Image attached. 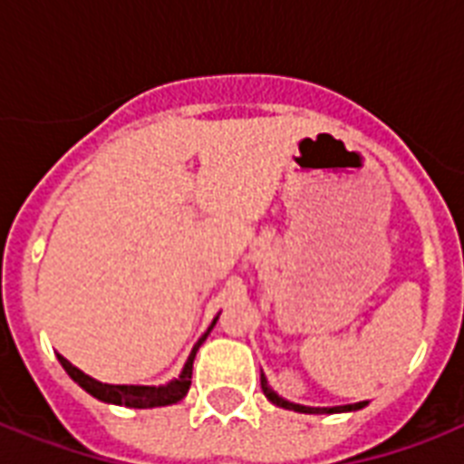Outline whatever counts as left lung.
I'll list each match as a JSON object with an SVG mask.
<instances>
[{
  "label": "left lung",
  "mask_w": 464,
  "mask_h": 464,
  "mask_svg": "<svg viewBox=\"0 0 464 464\" xmlns=\"http://www.w3.org/2000/svg\"><path fill=\"white\" fill-rule=\"evenodd\" d=\"M260 382H262V392L267 397L269 402L276 404V407H284V410H294V411H301V414H339V411H356V410H363L366 402H356V404H342V407H304V404H294L289 400H284L275 392V390L267 385V378L265 373L260 375Z\"/></svg>",
  "instance_id": "1"
}]
</instances>
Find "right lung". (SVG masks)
<instances>
[{"label":"right lung","mask_w":464,"mask_h":464,"mask_svg":"<svg viewBox=\"0 0 464 464\" xmlns=\"http://www.w3.org/2000/svg\"><path fill=\"white\" fill-rule=\"evenodd\" d=\"M218 317H214V323L209 324V330L204 332L202 337L197 339V344L192 346V352H189L188 361H185V366H182L180 375L175 378V381L166 382V385H108V382H101L96 378H91L83 371H79L76 366H72L64 356L57 353V359H60L62 368L67 371L69 378L74 382H79L89 395H93L101 402L108 404H122V407H132V410H151V407H166V404H175L180 402L182 397L188 395L189 382H192V361L197 356V349L204 344V339L211 332V327L217 324Z\"/></svg>","instance_id":"1"}]
</instances>
